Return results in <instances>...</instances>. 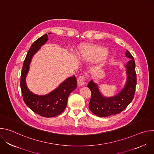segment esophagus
Segmentation results:
<instances>
[{"label": "esophagus", "mask_w": 154, "mask_h": 154, "mask_svg": "<svg viewBox=\"0 0 154 154\" xmlns=\"http://www.w3.org/2000/svg\"><path fill=\"white\" fill-rule=\"evenodd\" d=\"M85 77L84 75H81V76L79 77V78L77 79L78 84L80 86H83L85 84Z\"/></svg>", "instance_id": "1"}]
</instances>
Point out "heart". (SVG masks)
<instances>
[{"mask_svg":"<svg viewBox=\"0 0 154 154\" xmlns=\"http://www.w3.org/2000/svg\"><path fill=\"white\" fill-rule=\"evenodd\" d=\"M77 57L84 61H90L99 58V60L103 63L106 58V50L98 46H85L79 50Z\"/></svg>","mask_w":154,"mask_h":154,"instance_id":"b5f03b06","label":"heart"}]
</instances>
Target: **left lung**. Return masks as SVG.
<instances>
[{
  "label": "left lung",
  "mask_w": 154,
  "mask_h": 154,
  "mask_svg": "<svg viewBox=\"0 0 154 154\" xmlns=\"http://www.w3.org/2000/svg\"><path fill=\"white\" fill-rule=\"evenodd\" d=\"M125 56L130 60L125 65L127 80L122 90L116 95L106 97L100 92L97 84L91 80L88 87L91 91L89 108L95 115L106 117L120 113L133 100L137 85L135 63L134 57L127 51Z\"/></svg>",
  "instance_id": "obj_1"
}]
</instances>
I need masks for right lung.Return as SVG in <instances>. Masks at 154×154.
Segmentation results:
<instances>
[{"label": "right lung", "instance_id": "add662e5", "mask_svg": "<svg viewBox=\"0 0 154 154\" xmlns=\"http://www.w3.org/2000/svg\"><path fill=\"white\" fill-rule=\"evenodd\" d=\"M50 33H52L49 34ZM48 40V35L45 34L32 45L24 61L20 85L24 101L32 110L41 116L51 118L64 112L70 93L77 88V80L75 75L70 77L62 82L55 90L43 96L35 94L29 90L26 83V76L32 57Z\"/></svg>", "mask_w": 154, "mask_h": 154}]
</instances>
